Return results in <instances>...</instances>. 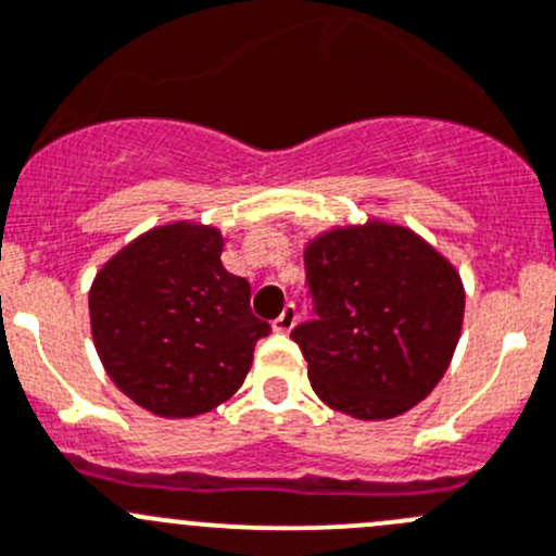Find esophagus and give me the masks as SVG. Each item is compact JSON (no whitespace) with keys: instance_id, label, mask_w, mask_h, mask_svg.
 <instances>
[{"instance_id":"34e87169","label":"esophagus","mask_w":556,"mask_h":556,"mask_svg":"<svg viewBox=\"0 0 556 556\" xmlns=\"http://www.w3.org/2000/svg\"><path fill=\"white\" fill-rule=\"evenodd\" d=\"M295 320H299V309H295V304H285V309L279 312L277 320H274V331L288 333L290 328L295 326Z\"/></svg>"}]
</instances>
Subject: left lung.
<instances>
[{"instance_id":"obj_1","label":"left lung","mask_w":556,"mask_h":556,"mask_svg":"<svg viewBox=\"0 0 556 556\" xmlns=\"http://www.w3.org/2000/svg\"><path fill=\"white\" fill-rule=\"evenodd\" d=\"M312 320L290 339L328 407L382 421L427 399L462 333L465 288L443 255L396 225L331 230L304 252Z\"/></svg>"}]
</instances>
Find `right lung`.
<instances>
[{
  "label": "right lung",
  "instance_id": "right-lung-1",
  "mask_svg": "<svg viewBox=\"0 0 556 556\" xmlns=\"http://www.w3.org/2000/svg\"><path fill=\"white\" fill-rule=\"evenodd\" d=\"M219 255V230L165 225L94 277V348L111 380L149 413L190 418L223 404L271 331L252 315L250 282L225 271Z\"/></svg>",
  "mask_w": 556,
  "mask_h": 556
}]
</instances>
